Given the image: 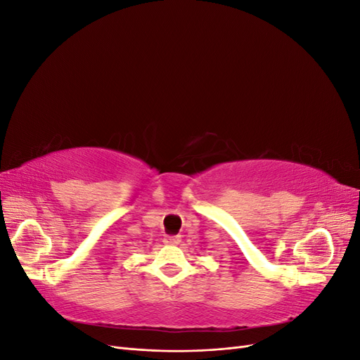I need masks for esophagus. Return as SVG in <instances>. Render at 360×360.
Listing matches in <instances>:
<instances>
[{
    "mask_svg": "<svg viewBox=\"0 0 360 360\" xmlns=\"http://www.w3.org/2000/svg\"><path fill=\"white\" fill-rule=\"evenodd\" d=\"M163 242H165L167 245H171V246H176L181 242L180 236H167L165 238H163Z\"/></svg>",
    "mask_w": 360,
    "mask_h": 360,
    "instance_id": "esophagus-1",
    "label": "esophagus"
}]
</instances>
